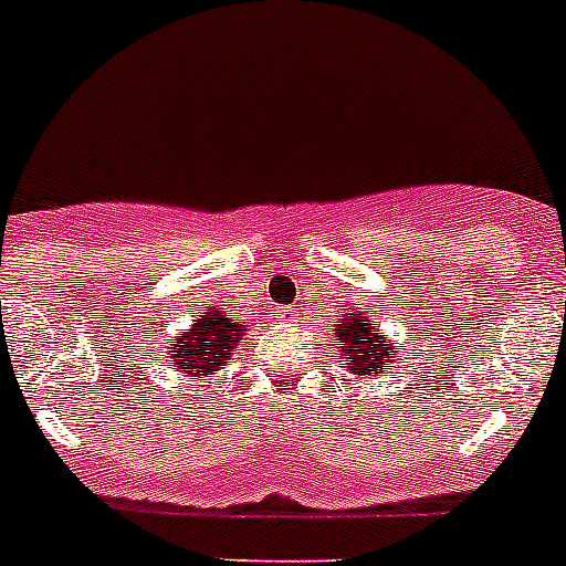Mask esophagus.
<instances>
[{"label": "esophagus", "instance_id": "34e87169", "mask_svg": "<svg viewBox=\"0 0 566 566\" xmlns=\"http://www.w3.org/2000/svg\"><path fill=\"white\" fill-rule=\"evenodd\" d=\"M277 317L280 319H289V323H292V319H294V308H292V305H286V308H277Z\"/></svg>", "mask_w": 566, "mask_h": 566}]
</instances>
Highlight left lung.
Returning a JSON list of instances; mask_svg holds the SVG:
<instances>
[{"label": "left lung", "mask_w": 566, "mask_h": 566, "mask_svg": "<svg viewBox=\"0 0 566 566\" xmlns=\"http://www.w3.org/2000/svg\"><path fill=\"white\" fill-rule=\"evenodd\" d=\"M345 345H342V359L354 370V376H370L378 370H390L396 361L398 347H387L385 336H378L370 319H354V323H342L336 328Z\"/></svg>", "instance_id": "1"}]
</instances>
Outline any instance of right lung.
<instances>
[{"label":"right lung","instance_id":"1","mask_svg":"<svg viewBox=\"0 0 566 566\" xmlns=\"http://www.w3.org/2000/svg\"><path fill=\"white\" fill-rule=\"evenodd\" d=\"M241 325L232 323L221 311H205L193 319V328L181 334L170 347V361L188 376H212L230 359V350L241 339Z\"/></svg>","mask_w":566,"mask_h":566}]
</instances>
